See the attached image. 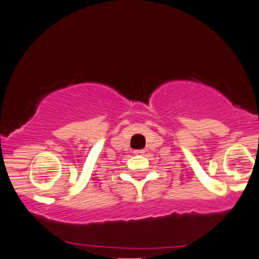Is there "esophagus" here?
I'll use <instances>...</instances> for the list:
<instances>
[{
  "label": "esophagus",
  "mask_w": 259,
  "mask_h": 259,
  "mask_svg": "<svg viewBox=\"0 0 259 259\" xmlns=\"http://www.w3.org/2000/svg\"><path fill=\"white\" fill-rule=\"evenodd\" d=\"M134 153L138 154V155H142L143 153H145V151H143V149H136V151H134Z\"/></svg>",
  "instance_id": "obj_1"
}]
</instances>
